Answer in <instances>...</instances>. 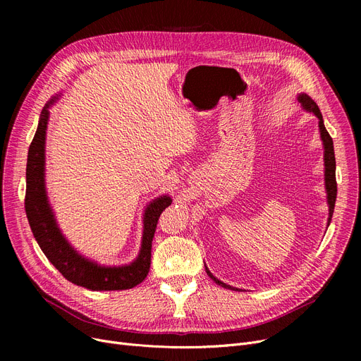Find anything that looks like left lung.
<instances>
[{
  "label": "left lung",
  "instance_id": "left-lung-1",
  "mask_svg": "<svg viewBox=\"0 0 361 361\" xmlns=\"http://www.w3.org/2000/svg\"><path fill=\"white\" fill-rule=\"evenodd\" d=\"M297 101L301 104L302 109H306L309 112H313L314 116L319 118V131H320V139L324 142V161H325V188H326V199H328V206H329V218H328V226L331 224L332 215H334V207H335V200H336V178H335V152H334V142L332 137L329 136L328 130L325 128L324 124V118H322V112L319 109V106L316 105V102L309 97L306 93H300L297 97ZM206 269V274L211 276V279H214L215 283L218 286L224 287V288H228V290H234L238 291V288H234L228 283H224L222 281H219L218 278H215L211 271Z\"/></svg>",
  "mask_w": 361,
  "mask_h": 361
}]
</instances>
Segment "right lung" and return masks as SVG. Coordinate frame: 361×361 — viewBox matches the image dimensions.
<instances>
[{"instance_id": "obj_1", "label": "right lung", "mask_w": 361, "mask_h": 361, "mask_svg": "<svg viewBox=\"0 0 361 361\" xmlns=\"http://www.w3.org/2000/svg\"><path fill=\"white\" fill-rule=\"evenodd\" d=\"M59 99L54 97L42 109L39 124L29 146L26 165L25 209L33 237L41 250L60 274L75 286L92 291H116L136 287L149 274L152 240L158 219L173 202L169 196L152 200L143 215V237L137 259L124 267H101L75 252L63 235L49 206L45 188V136L49 118L48 108Z\"/></svg>"}]
</instances>
